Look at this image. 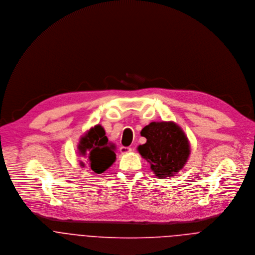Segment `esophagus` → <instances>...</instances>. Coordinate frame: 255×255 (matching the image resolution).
<instances>
[{
	"mask_svg": "<svg viewBox=\"0 0 255 255\" xmlns=\"http://www.w3.org/2000/svg\"><path fill=\"white\" fill-rule=\"evenodd\" d=\"M131 148L130 147H126V146H122L121 148H120V151H121V153L122 154H128V153H129V152H131Z\"/></svg>",
	"mask_w": 255,
	"mask_h": 255,
	"instance_id": "34e87169",
	"label": "esophagus"
}]
</instances>
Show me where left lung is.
I'll return each instance as SVG.
<instances>
[{
  "label": "left lung",
  "instance_id": "obj_1",
  "mask_svg": "<svg viewBox=\"0 0 255 255\" xmlns=\"http://www.w3.org/2000/svg\"><path fill=\"white\" fill-rule=\"evenodd\" d=\"M140 134L147 141L137 149L154 175L166 179L179 174L190 154L189 142L182 128L174 122H152Z\"/></svg>",
  "mask_w": 255,
  "mask_h": 255
}]
</instances>
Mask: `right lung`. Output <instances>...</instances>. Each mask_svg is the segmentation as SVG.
Here are the masks:
<instances>
[{"label":"right lung","mask_w":255,"mask_h":255,"mask_svg":"<svg viewBox=\"0 0 255 255\" xmlns=\"http://www.w3.org/2000/svg\"><path fill=\"white\" fill-rule=\"evenodd\" d=\"M80 155L87 159L90 169L100 175L110 168L116 161V146L110 143L106 132L102 126L97 125L91 128L81 138L78 143ZM84 167V163L80 162Z\"/></svg>","instance_id":"add662e5"}]
</instances>
